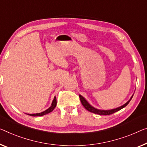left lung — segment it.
<instances>
[{
	"mask_svg": "<svg viewBox=\"0 0 147 147\" xmlns=\"http://www.w3.org/2000/svg\"><path fill=\"white\" fill-rule=\"evenodd\" d=\"M133 95L131 96V99L129 100V101L125 103L124 105H123V106L119 107V108H115V109H111V110H100V109H96L95 108H94L92 106H90L88 102L86 101V100L84 99V98L82 97L81 95H79V98H80V102L82 103V104L83 105V106L85 108H86L88 111H90L92 113H96V114H98V115H111L112 114V113L116 112V111L120 110V109H121L122 108H123L124 107H125L127 105L129 102L131 101V100L132 99Z\"/></svg>",
	"mask_w": 147,
	"mask_h": 147,
	"instance_id": "8db88e82",
	"label": "left lung"
}]
</instances>
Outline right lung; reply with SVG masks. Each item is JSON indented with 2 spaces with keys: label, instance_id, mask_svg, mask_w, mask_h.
Segmentation results:
<instances>
[{
  "label": "right lung",
  "instance_id": "1",
  "mask_svg": "<svg viewBox=\"0 0 147 147\" xmlns=\"http://www.w3.org/2000/svg\"><path fill=\"white\" fill-rule=\"evenodd\" d=\"M56 105H57V99H56V97H55L53 100V102H52L51 107H50L49 108H48L47 110L43 111V112H41V113H36V114H28V115H30L31 116H34V117L35 116H42V115H46V114H47V113H49L50 112H51V111L53 110L56 107Z\"/></svg>",
  "mask_w": 147,
  "mask_h": 147
}]
</instances>
